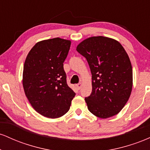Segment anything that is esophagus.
Wrapping results in <instances>:
<instances>
[{"mask_svg":"<svg viewBox=\"0 0 150 150\" xmlns=\"http://www.w3.org/2000/svg\"><path fill=\"white\" fill-rule=\"evenodd\" d=\"M76 87H77V89H80V88L81 87H82V83H78L77 84V85H76Z\"/></svg>","mask_w":150,"mask_h":150,"instance_id":"34e87169","label":"esophagus"}]
</instances>
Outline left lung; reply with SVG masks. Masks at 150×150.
<instances>
[{"mask_svg":"<svg viewBox=\"0 0 150 150\" xmlns=\"http://www.w3.org/2000/svg\"><path fill=\"white\" fill-rule=\"evenodd\" d=\"M92 73V91L85 97L94 116L107 118L118 113L128 101L132 87V69L126 51L111 38L89 37L77 46Z\"/></svg>","mask_w":150,"mask_h":150,"instance_id":"1","label":"left lung"}]
</instances>
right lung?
<instances>
[{
	"mask_svg": "<svg viewBox=\"0 0 150 150\" xmlns=\"http://www.w3.org/2000/svg\"><path fill=\"white\" fill-rule=\"evenodd\" d=\"M71 42L61 38L37 43L26 58L23 68L25 95L36 111L50 118L70 109L75 93L68 87L63 63Z\"/></svg>",
	"mask_w": 150,
	"mask_h": 150,
	"instance_id": "obj_1",
	"label": "right lung"
}]
</instances>
